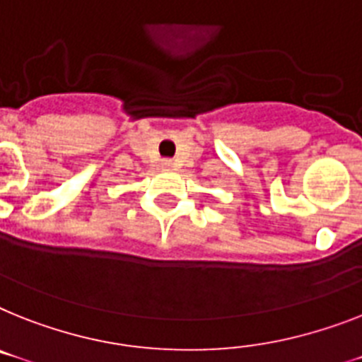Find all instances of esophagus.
Wrapping results in <instances>:
<instances>
[{
  "mask_svg": "<svg viewBox=\"0 0 362 362\" xmlns=\"http://www.w3.org/2000/svg\"><path fill=\"white\" fill-rule=\"evenodd\" d=\"M164 168H172V163H170V160H166V163H164Z\"/></svg>",
  "mask_w": 362,
  "mask_h": 362,
  "instance_id": "1",
  "label": "esophagus"
}]
</instances>
